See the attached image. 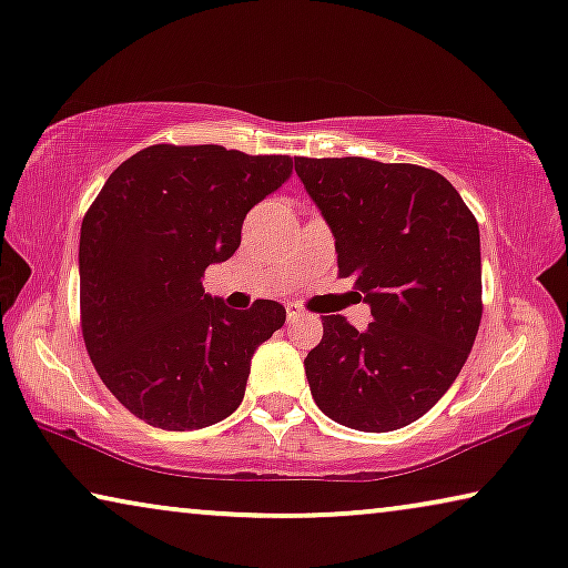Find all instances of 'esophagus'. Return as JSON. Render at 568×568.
<instances>
[{"label": "esophagus", "mask_w": 568, "mask_h": 568, "mask_svg": "<svg viewBox=\"0 0 568 568\" xmlns=\"http://www.w3.org/2000/svg\"><path fill=\"white\" fill-rule=\"evenodd\" d=\"M300 315H302L300 307H292V304H290V307H286V317H290V323H292V320H297Z\"/></svg>", "instance_id": "esophagus-1"}]
</instances>
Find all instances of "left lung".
<instances>
[{"instance_id": "1", "label": "left lung", "mask_w": 568, "mask_h": 568, "mask_svg": "<svg viewBox=\"0 0 568 568\" xmlns=\"http://www.w3.org/2000/svg\"><path fill=\"white\" fill-rule=\"evenodd\" d=\"M294 171L335 237L341 276L374 315L366 331L323 315V341L304 358L312 399L353 430H399L450 389L471 353L479 225L448 179L413 163L294 159Z\"/></svg>"}]
</instances>
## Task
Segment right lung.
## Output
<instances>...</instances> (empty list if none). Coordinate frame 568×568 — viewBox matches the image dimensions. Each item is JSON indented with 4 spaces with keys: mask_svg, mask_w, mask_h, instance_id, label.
Listing matches in <instances>:
<instances>
[{
    "mask_svg": "<svg viewBox=\"0 0 568 568\" xmlns=\"http://www.w3.org/2000/svg\"><path fill=\"white\" fill-rule=\"evenodd\" d=\"M292 176L290 155L151 145L106 179L79 237L81 331L114 397L161 430H200L243 402L251 358L286 310H233L204 268L241 245L253 204Z\"/></svg>",
    "mask_w": 568,
    "mask_h": 568,
    "instance_id": "right-lung-1",
    "label": "right lung"
}]
</instances>
